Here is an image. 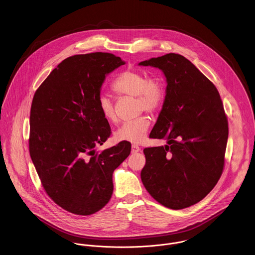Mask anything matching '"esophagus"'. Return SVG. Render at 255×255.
<instances>
[{
	"label": "esophagus",
	"mask_w": 255,
	"mask_h": 255,
	"mask_svg": "<svg viewBox=\"0 0 255 255\" xmlns=\"http://www.w3.org/2000/svg\"><path fill=\"white\" fill-rule=\"evenodd\" d=\"M139 151H140V148H139L138 146L134 145V144L132 145V153H133V154H135V153H137V152H139Z\"/></svg>",
	"instance_id": "obj_1"
}]
</instances>
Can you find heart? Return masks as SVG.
<instances>
[{
    "label": "heart",
    "instance_id": "heart-1",
    "mask_svg": "<svg viewBox=\"0 0 255 255\" xmlns=\"http://www.w3.org/2000/svg\"><path fill=\"white\" fill-rule=\"evenodd\" d=\"M113 91L119 96L136 97L138 112L145 111L154 115L162 107L165 100V88L161 79L149 77L137 70H125L120 73L112 83ZM97 107L103 117L109 122L118 121L115 104L107 94H100L97 100ZM150 127V120L146 116L124 122L115 132L118 141L140 143L145 139Z\"/></svg>",
    "mask_w": 255,
    "mask_h": 255
}]
</instances>
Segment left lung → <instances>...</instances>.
Here are the masks:
<instances>
[{"instance_id":"8db88e82","label":"left lung","mask_w":255,"mask_h":255,"mask_svg":"<svg viewBox=\"0 0 255 255\" xmlns=\"http://www.w3.org/2000/svg\"><path fill=\"white\" fill-rule=\"evenodd\" d=\"M161 70L166 96L150 137L167 145L147 147L141 181L158 203L182 209L203 200L225 165L229 123L215 85L181 54L140 62Z\"/></svg>"}]
</instances>
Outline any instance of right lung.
Segmentation results:
<instances>
[{
	"label": "right lung",
	"mask_w": 255,
	"mask_h": 255,
	"mask_svg": "<svg viewBox=\"0 0 255 255\" xmlns=\"http://www.w3.org/2000/svg\"><path fill=\"white\" fill-rule=\"evenodd\" d=\"M125 62L108 52L66 58L37 89L30 108L29 153L42 186L63 209L91 215L109 202L113 172L130 155L121 141L100 153L111 135L97 107L105 75Z\"/></svg>",
	"instance_id": "add662e5"
}]
</instances>
